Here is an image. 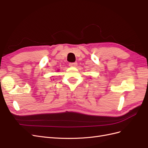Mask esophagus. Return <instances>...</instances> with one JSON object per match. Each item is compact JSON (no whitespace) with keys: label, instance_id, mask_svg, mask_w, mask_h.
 I'll return each mask as SVG.
<instances>
[{"label":"esophagus","instance_id":"34e87169","mask_svg":"<svg viewBox=\"0 0 148 148\" xmlns=\"http://www.w3.org/2000/svg\"><path fill=\"white\" fill-rule=\"evenodd\" d=\"M78 65L77 62H73V63H70L69 64V66H71V67H75L77 66Z\"/></svg>","mask_w":148,"mask_h":148}]
</instances>
